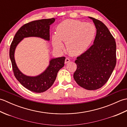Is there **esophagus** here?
<instances>
[{"label":"esophagus","instance_id":"1","mask_svg":"<svg viewBox=\"0 0 127 127\" xmlns=\"http://www.w3.org/2000/svg\"><path fill=\"white\" fill-rule=\"evenodd\" d=\"M70 61V59L69 58H65V64H66V63H69V62Z\"/></svg>","mask_w":127,"mask_h":127}]
</instances>
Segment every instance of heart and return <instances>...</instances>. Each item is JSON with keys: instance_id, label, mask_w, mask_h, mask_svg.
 <instances>
[{"instance_id": "heart-1", "label": "heart", "mask_w": 127, "mask_h": 127, "mask_svg": "<svg viewBox=\"0 0 127 127\" xmlns=\"http://www.w3.org/2000/svg\"><path fill=\"white\" fill-rule=\"evenodd\" d=\"M93 24L68 20L57 26L56 34L52 36V44L57 49L63 50L66 43L68 52L73 55L83 53L92 42L95 34Z\"/></svg>"}]
</instances>
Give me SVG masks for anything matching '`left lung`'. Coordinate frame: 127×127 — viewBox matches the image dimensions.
Returning <instances> with one entry per match:
<instances>
[{"label": "left lung", "instance_id": "8db88e82", "mask_svg": "<svg viewBox=\"0 0 127 127\" xmlns=\"http://www.w3.org/2000/svg\"><path fill=\"white\" fill-rule=\"evenodd\" d=\"M96 29L93 45L76 58L75 81L88 90L102 87L111 76L116 64V44L115 38L104 24L90 17Z\"/></svg>", "mask_w": 127, "mask_h": 127}]
</instances>
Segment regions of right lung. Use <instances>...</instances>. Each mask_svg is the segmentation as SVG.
I'll list each match as a JSON object with an SVG mask.
<instances>
[{
    "label": "right lung",
    "instance_id": "right-lung-1",
    "mask_svg": "<svg viewBox=\"0 0 127 127\" xmlns=\"http://www.w3.org/2000/svg\"><path fill=\"white\" fill-rule=\"evenodd\" d=\"M55 21L54 18L42 19L25 24L16 33L10 45L9 55L15 77L25 88L35 93L44 92L52 86L58 72L64 65L65 57L52 59L49 66L44 72L37 76L31 77L26 76L19 70L15 61V50L18 43L24 37L36 36L50 40V26Z\"/></svg>",
    "mask_w": 127,
    "mask_h": 127
}]
</instances>
